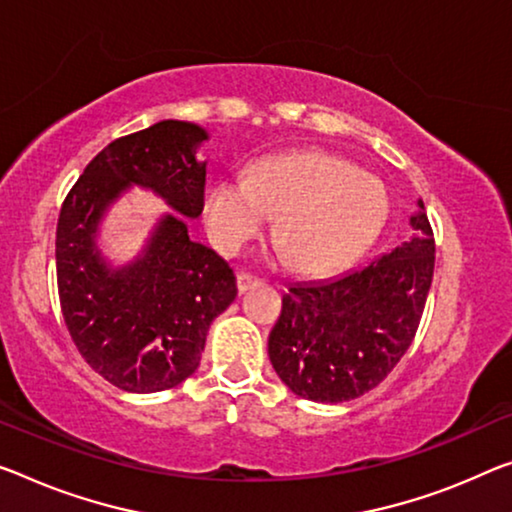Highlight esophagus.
<instances>
[{
  "instance_id": "obj_1",
  "label": "esophagus",
  "mask_w": 512,
  "mask_h": 512,
  "mask_svg": "<svg viewBox=\"0 0 512 512\" xmlns=\"http://www.w3.org/2000/svg\"><path fill=\"white\" fill-rule=\"evenodd\" d=\"M254 286H258V279L251 277V274H238V290L240 293H247V290H251Z\"/></svg>"
}]
</instances>
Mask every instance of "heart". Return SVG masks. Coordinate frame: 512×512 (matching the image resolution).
Returning a JSON list of instances; mask_svg holds the SVG:
<instances>
[{
  "label": "heart",
  "mask_w": 512,
  "mask_h": 512,
  "mask_svg": "<svg viewBox=\"0 0 512 512\" xmlns=\"http://www.w3.org/2000/svg\"><path fill=\"white\" fill-rule=\"evenodd\" d=\"M206 226L224 254H238L274 219V245L290 270L322 277L366 249L387 217L380 180L322 151L274 155L249 180L226 178L206 196Z\"/></svg>",
  "instance_id": "b5f03b06"
}]
</instances>
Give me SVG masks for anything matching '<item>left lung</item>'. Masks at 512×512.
<instances>
[{"label": "left lung", "mask_w": 512, "mask_h": 512, "mask_svg": "<svg viewBox=\"0 0 512 512\" xmlns=\"http://www.w3.org/2000/svg\"><path fill=\"white\" fill-rule=\"evenodd\" d=\"M414 235L336 279L295 283L267 338L286 387L316 403H345L375 389L414 341L435 270V238L419 199Z\"/></svg>", "instance_id": "8db88e82"}]
</instances>
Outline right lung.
Instances as JSON below:
<instances>
[{"label": "right lung", "mask_w": 512, "mask_h": 512, "mask_svg": "<svg viewBox=\"0 0 512 512\" xmlns=\"http://www.w3.org/2000/svg\"><path fill=\"white\" fill-rule=\"evenodd\" d=\"M208 132L160 121L121 137L86 164L59 212V302L93 371L130 393L174 389L199 368L210 322L238 295L229 263L187 233L203 210ZM132 184L176 213L158 220L145 249L114 268L97 247L101 217Z\"/></svg>", "instance_id": "obj_1"}]
</instances>
